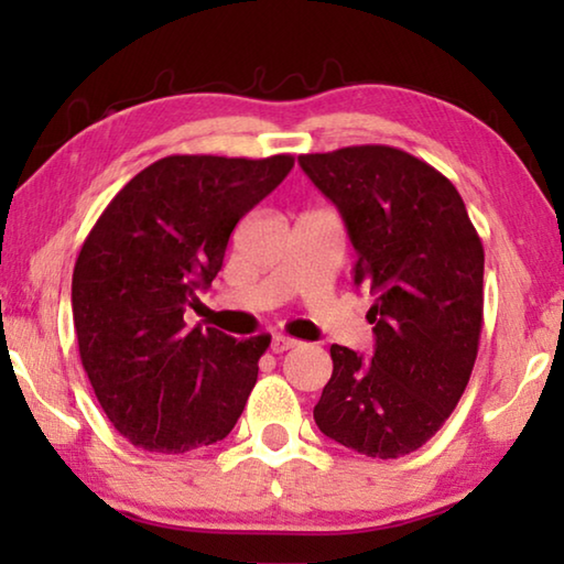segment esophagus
Instances as JSON below:
<instances>
[{
    "label": "esophagus",
    "mask_w": 564,
    "mask_h": 564,
    "mask_svg": "<svg viewBox=\"0 0 564 564\" xmlns=\"http://www.w3.org/2000/svg\"><path fill=\"white\" fill-rule=\"evenodd\" d=\"M295 346H299V340L289 338V336H273V340H271V350L273 352H285V350H291Z\"/></svg>",
    "instance_id": "1"
}]
</instances>
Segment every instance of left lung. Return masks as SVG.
Instances as JSON below:
<instances>
[{
    "label": "left lung",
    "instance_id": "left-lung-1",
    "mask_svg": "<svg viewBox=\"0 0 564 564\" xmlns=\"http://www.w3.org/2000/svg\"><path fill=\"white\" fill-rule=\"evenodd\" d=\"M299 164L338 208L373 295V356L330 346L333 376L313 417L368 457H400L441 431L470 380L482 330V241L441 171L393 147L303 154Z\"/></svg>",
    "mask_w": 564,
    "mask_h": 564
}]
</instances>
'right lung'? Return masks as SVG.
Here are the masks:
<instances>
[{"mask_svg":"<svg viewBox=\"0 0 564 564\" xmlns=\"http://www.w3.org/2000/svg\"><path fill=\"white\" fill-rule=\"evenodd\" d=\"M293 156L176 154L139 171L104 208L72 275L82 366L131 445L188 453L241 417L271 336L186 328L236 224L289 176Z\"/></svg>","mask_w":564,"mask_h":564,"instance_id":"right-lung-1","label":"right lung"}]
</instances>
